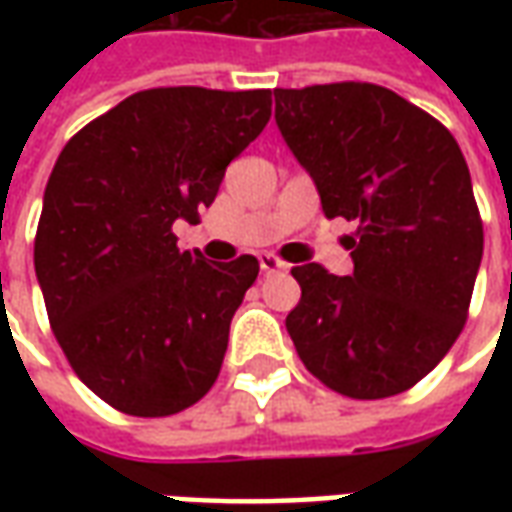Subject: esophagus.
Returning <instances> with one entry per match:
<instances>
[{
    "mask_svg": "<svg viewBox=\"0 0 512 512\" xmlns=\"http://www.w3.org/2000/svg\"><path fill=\"white\" fill-rule=\"evenodd\" d=\"M260 271L263 274H279V271H288V263H282L279 257L274 255H260Z\"/></svg>",
    "mask_w": 512,
    "mask_h": 512,
    "instance_id": "esophagus-1",
    "label": "esophagus"
}]
</instances>
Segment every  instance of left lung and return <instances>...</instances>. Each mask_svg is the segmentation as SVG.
<instances>
[{
  "label": "left lung",
  "mask_w": 512,
  "mask_h": 512,
  "mask_svg": "<svg viewBox=\"0 0 512 512\" xmlns=\"http://www.w3.org/2000/svg\"><path fill=\"white\" fill-rule=\"evenodd\" d=\"M277 126L345 235L354 274L296 266L285 318L312 376L354 400L406 392L458 340L483 260V222L455 136L370 82L274 90Z\"/></svg>",
  "instance_id": "1"
}]
</instances>
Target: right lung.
I'll return each instance as SVG.
<instances>
[{"mask_svg": "<svg viewBox=\"0 0 512 512\" xmlns=\"http://www.w3.org/2000/svg\"><path fill=\"white\" fill-rule=\"evenodd\" d=\"M271 117V90L156 87L62 147L43 194L35 274L73 373L131 417L208 395L257 257L208 263L172 224L197 222L224 169Z\"/></svg>", "mask_w": 512, "mask_h": 512, "instance_id": "add662e5", "label": "right lung"}]
</instances>
